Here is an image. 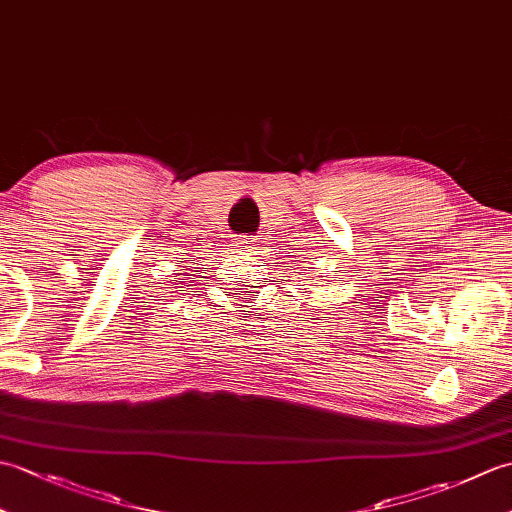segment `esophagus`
<instances>
[{
	"label": "esophagus",
	"mask_w": 512,
	"mask_h": 512,
	"mask_svg": "<svg viewBox=\"0 0 512 512\" xmlns=\"http://www.w3.org/2000/svg\"><path fill=\"white\" fill-rule=\"evenodd\" d=\"M239 244H242V248H244V250H253V237H244V239H239Z\"/></svg>",
	"instance_id": "34e87169"
}]
</instances>
